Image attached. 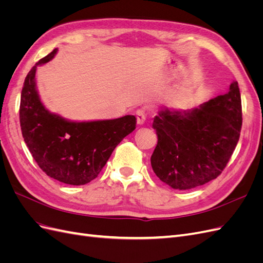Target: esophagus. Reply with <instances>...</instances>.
Masks as SVG:
<instances>
[{"mask_svg":"<svg viewBox=\"0 0 263 263\" xmlns=\"http://www.w3.org/2000/svg\"><path fill=\"white\" fill-rule=\"evenodd\" d=\"M136 118H137V124L142 125L146 121V110L144 108H139L136 110Z\"/></svg>","mask_w":263,"mask_h":263,"instance_id":"34e87169","label":"esophagus"}]
</instances>
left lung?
<instances>
[{
  "label": "left lung",
  "mask_w": 263,
  "mask_h": 263,
  "mask_svg": "<svg viewBox=\"0 0 263 263\" xmlns=\"http://www.w3.org/2000/svg\"><path fill=\"white\" fill-rule=\"evenodd\" d=\"M241 98L237 81L229 92L192 110H159L158 142L151 156L156 176L173 189L190 190L216 179L239 140Z\"/></svg>",
  "instance_id": "1"
}]
</instances>
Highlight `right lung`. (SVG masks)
Listing matches in <instances>:
<instances>
[{
	"label": "right lung",
	"mask_w": 263,
	"mask_h": 263,
	"mask_svg": "<svg viewBox=\"0 0 263 263\" xmlns=\"http://www.w3.org/2000/svg\"><path fill=\"white\" fill-rule=\"evenodd\" d=\"M58 49L39 60L25 78L20 122L24 141L47 176L71 185H83L99 176L115 147L136 128L126 115L95 122H69L45 108L36 90L38 65L50 61Z\"/></svg>",
	"instance_id": "obj_1"
}]
</instances>
